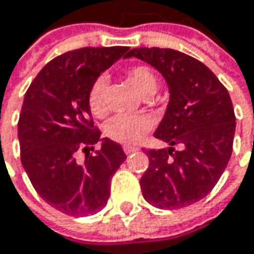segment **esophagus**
Returning a JSON list of instances; mask_svg holds the SVG:
<instances>
[{"label":"esophagus","instance_id":"34e87169","mask_svg":"<svg viewBox=\"0 0 254 254\" xmlns=\"http://www.w3.org/2000/svg\"><path fill=\"white\" fill-rule=\"evenodd\" d=\"M137 150H139V147H135V146H129V144L124 146V152L127 154L133 153V152H137Z\"/></svg>","mask_w":254,"mask_h":254}]
</instances>
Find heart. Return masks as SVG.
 I'll list each match as a JSON object with an SVG mask.
<instances>
[{
  "label": "heart",
  "instance_id": "b5f03b06",
  "mask_svg": "<svg viewBox=\"0 0 254 254\" xmlns=\"http://www.w3.org/2000/svg\"><path fill=\"white\" fill-rule=\"evenodd\" d=\"M127 80L142 97H150L159 88V77L152 67L136 64L127 68ZM105 77H97L87 92V105L92 115L102 117L105 114ZM152 127V121L143 115H117L105 125L107 136L119 143L132 144L139 142Z\"/></svg>",
  "mask_w": 254,
  "mask_h": 254
}]
</instances>
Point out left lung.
Instances as JSON below:
<instances>
[{"label":"left lung","mask_w":254,"mask_h":254,"mask_svg":"<svg viewBox=\"0 0 254 254\" xmlns=\"http://www.w3.org/2000/svg\"><path fill=\"white\" fill-rule=\"evenodd\" d=\"M125 57L153 66L170 91L154 132L170 147L144 150L149 167L140 179L142 194L160 209L191 205L212 191L231 159L236 118L229 92L204 63L179 50L139 48Z\"/></svg>","instance_id":"8db88e82"}]
</instances>
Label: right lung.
<instances>
[{"mask_svg":"<svg viewBox=\"0 0 254 254\" xmlns=\"http://www.w3.org/2000/svg\"><path fill=\"white\" fill-rule=\"evenodd\" d=\"M127 46L81 48L55 57L35 77L18 121L21 162L43 201L71 216L97 214L110 198V181L127 159L121 144L101 139L87 92ZM102 141L94 154L93 144ZM86 154L83 162L77 151Z\"/></svg>","mask_w":254,"mask_h":254,"instance_id":"add662e5","label":"right lung"}]
</instances>
